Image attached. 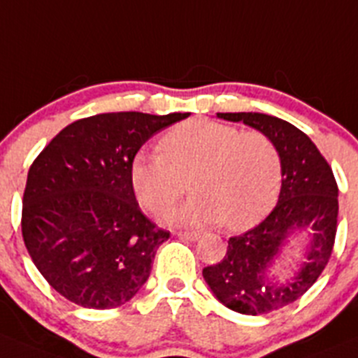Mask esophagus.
Here are the masks:
<instances>
[{"label":"esophagus","instance_id":"obj_1","mask_svg":"<svg viewBox=\"0 0 358 358\" xmlns=\"http://www.w3.org/2000/svg\"><path fill=\"white\" fill-rule=\"evenodd\" d=\"M177 237H181V239H186V241H199L200 234H196V232H179V234H177Z\"/></svg>","mask_w":358,"mask_h":358}]
</instances>
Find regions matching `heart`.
Segmentation results:
<instances>
[{
    "mask_svg": "<svg viewBox=\"0 0 358 358\" xmlns=\"http://www.w3.org/2000/svg\"><path fill=\"white\" fill-rule=\"evenodd\" d=\"M159 152H138L130 181L138 200L152 213L166 209L186 192L192 177L195 195L166 213L176 224L223 223L248 230L260 223L278 199L281 158L258 130L210 119H192L159 138Z\"/></svg>",
    "mask_w": 358,
    "mask_h": 358,
    "instance_id": "heart-1",
    "label": "heart"
}]
</instances>
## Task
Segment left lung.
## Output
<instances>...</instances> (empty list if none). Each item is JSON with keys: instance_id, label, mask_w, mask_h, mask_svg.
<instances>
[{"instance_id": "obj_1", "label": "left lung", "mask_w": 358, "mask_h": 358, "mask_svg": "<svg viewBox=\"0 0 358 358\" xmlns=\"http://www.w3.org/2000/svg\"><path fill=\"white\" fill-rule=\"evenodd\" d=\"M267 135L281 158V193L267 217L246 234L228 239L227 255L202 271L217 301L243 315H265L301 299L323 272L338 230V182L311 138L290 122L258 112H220ZM311 226L312 248L301 273L281 282L268 271L287 234Z\"/></svg>"}]
</instances>
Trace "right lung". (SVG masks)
Returning a JSON list of instances; mask_svg holds the SVG:
<instances>
[{
  "instance_id": "obj_1",
  "label": "right lung",
  "mask_w": 358,
  "mask_h": 358,
  "mask_svg": "<svg viewBox=\"0 0 358 358\" xmlns=\"http://www.w3.org/2000/svg\"><path fill=\"white\" fill-rule=\"evenodd\" d=\"M188 115H91L63 128L36 156L20 227L33 264L57 294L83 308L112 309L148 281L170 232L138 207L130 165L156 131Z\"/></svg>"
}]
</instances>
